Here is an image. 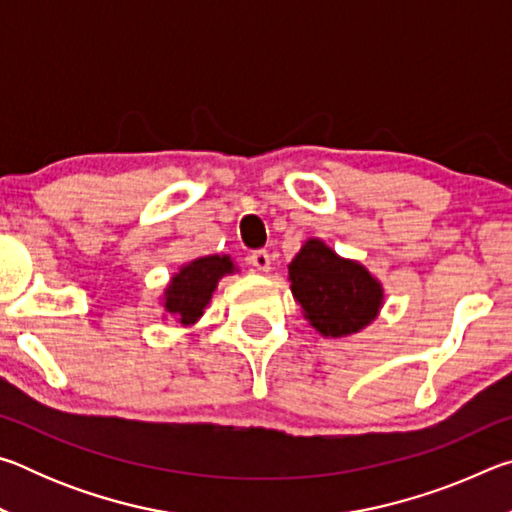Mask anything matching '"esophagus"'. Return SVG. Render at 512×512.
Listing matches in <instances>:
<instances>
[{
	"instance_id": "esophagus-1",
	"label": "esophagus",
	"mask_w": 512,
	"mask_h": 512,
	"mask_svg": "<svg viewBox=\"0 0 512 512\" xmlns=\"http://www.w3.org/2000/svg\"><path fill=\"white\" fill-rule=\"evenodd\" d=\"M248 262H250V266L257 268V271H262V273L271 271V255H268V250H253L248 257Z\"/></svg>"
}]
</instances>
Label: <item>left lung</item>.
Here are the masks:
<instances>
[{"mask_svg":"<svg viewBox=\"0 0 512 512\" xmlns=\"http://www.w3.org/2000/svg\"><path fill=\"white\" fill-rule=\"evenodd\" d=\"M289 282L311 327L332 339L370 325L384 300L381 284L366 268L339 257L320 239H309L293 257Z\"/></svg>","mask_w":512,"mask_h":512,"instance_id":"left-lung-1","label":"left lung"}]
</instances>
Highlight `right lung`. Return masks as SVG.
<instances>
[{
	"label": "right lung",
	"mask_w": 512,
	"mask_h": 512,
	"mask_svg": "<svg viewBox=\"0 0 512 512\" xmlns=\"http://www.w3.org/2000/svg\"><path fill=\"white\" fill-rule=\"evenodd\" d=\"M235 271L232 259L228 255H210L194 259L192 264L180 268L178 275H173L169 289L164 291V309L171 316L178 318V323L192 325L203 316V309L212 298L216 282L225 273Z\"/></svg>",
	"instance_id": "1"
}]
</instances>
